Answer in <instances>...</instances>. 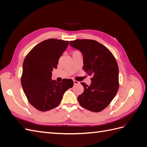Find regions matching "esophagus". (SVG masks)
<instances>
[{
  "label": "esophagus",
  "mask_w": 147,
  "mask_h": 147,
  "mask_svg": "<svg viewBox=\"0 0 147 147\" xmlns=\"http://www.w3.org/2000/svg\"><path fill=\"white\" fill-rule=\"evenodd\" d=\"M74 84H77L79 83V82L78 81H76V80H74Z\"/></svg>",
  "instance_id": "obj_1"
}]
</instances>
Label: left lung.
<instances>
[{
	"label": "left lung",
	"mask_w": 147,
	"mask_h": 147,
	"mask_svg": "<svg viewBox=\"0 0 147 147\" xmlns=\"http://www.w3.org/2000/svg\"><path fill=\"white\" fill-rule=\"evenodd\" d=\"M69 45L82 53L83 69L92 77L90 85L83 82L84 91L78 96L79 104L93 112L103 110L117 94L119 88L118 66L108 48L93 40L78 39Z\"/></svg>",
	"instance_id": "8db88e82"
}]
</instances>
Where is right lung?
Listing matches in <instances>:
<instances>
[{"instance_id":"add662e5","label":"right lung","mask_w":147,"mask_h":147,"mask_svg":"<svg viewBox=\"0 0 147 147\" xmlns=\"http://www.w3.org/2000/svg\"><path fill=\"white\" fill-rule=\"evenodd\" d=\"M68 44L63 40H46L34 47L24 60L22 87L29 103L42 112L56 107L65 91L74 85L71 79L61 83L51 79L52 71Z\"/></svg>"}]
</instances>
